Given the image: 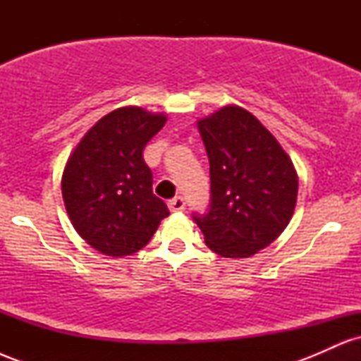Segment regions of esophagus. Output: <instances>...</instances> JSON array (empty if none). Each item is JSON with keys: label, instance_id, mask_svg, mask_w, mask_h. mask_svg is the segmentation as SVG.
<instances>
[{"label": "esophagus", "instance_id": "1", "mask_svg": "<svg viewBox=\"0 0 361 361\" xmlns=\"http://www.w3.org/2000/svg\"><path fill=\"white\" fill-rule=\"evenodd\" d=\"M168 207L171 212H181V210H185V200L181 197H175L168 202Z\"/></svg>", "mask_w": 361, "mask_h": 361}]
</instances>
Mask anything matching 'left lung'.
Segmentation results:
<instances>
[{"label": "left lung", "mask_w": 361, "mask_h": 361, "mask_svg": "<svg viewBox=\"0 0 361 361\" xmlns=\"http://www.w3.org/2000/svg\"><path fill=\"white\" fill-rule=\"evenodd\" d=\"M197 126L210 163V207L193 221L214 252L250 258L288 226L297 171L270 130L241 106H224Z\"/></svg>", "instance_id": "1"}]
</instances>
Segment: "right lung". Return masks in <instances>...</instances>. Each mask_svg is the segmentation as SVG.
<instances>
[{
  "label": "right lung",
  "mask_w": 361,
  "mask_h": 361,
  "mask_svg": "<svg viewBox=\"0 0 361 361\" xmlns=\"http://www.w3.org/2000/svg\"><path fill=\"white\" fill-rule=\"evenodd\" d=\"M166 123L164 114L123 106L80 140L62 173V198L76 233L106 256H127L151 241L169 210L152 193L142 151Z\"/></svg>",
  "instance_id": "add662e5"
}]
</instances>
